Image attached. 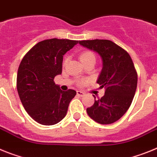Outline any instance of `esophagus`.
I'll use <instances>...</instances> for the list:
<instances>
[{
  "mask_svg": "<svg viewBox=\"0 0 157 157\" xmlns=\"http://www.w3.org/2000/svg\"><path fill=\"white\" fill-rule=\"evenodd\" d=\"M77 95L78 96H84V92H81V91H77Z\"/></svg>",
  "mask_w": 157,
  "mask_h": 157,
  "instance_id": "34e87169",
  "label": "esophagus"
}]
</instances>
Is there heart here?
<instances>
[{
  "instance_id": "1",
  "label": "heart",
  "mask_w": 157,
  "mask_h": 157,
  "mask_svg": "<svg viewBox=\"0 0 157 157\" xmlns=\"http://www.w3.org/2000/svg\"><path fill=\"white\" fill-rule=\"evenodd\" d=\"M80 61L83 62V63H84V62H88V61H89V60H92V59L95 60V54L92 52V51L86 50V51H84V52H82L81 54H80ZM66 62H67V58H65V59L64 60L63 65H65V64H66ZM87 82H88V80H84V79H80V80H78V84L79 85H84V84H86Z\"/></svg>"
}]
</instances>
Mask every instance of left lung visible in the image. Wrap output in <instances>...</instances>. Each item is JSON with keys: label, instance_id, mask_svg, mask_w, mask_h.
I'll return each instance as SVG.
<instances>
[{"label": "left lung", "instance_id": "1", "mask_svg": "<svg viewBox=\"0 0 157 157\" xmlns=\"http://www.w3.org/2000/svg\"><path fill=\"white\" fill-rule=\"evenodd\" d=\"M81 46L101 56L103 69L97 83L105 88L103 97L87 108L90 118L100 124H111L123 116L131 105L137 84V73L126 50L107 39L79 41Z\"/></svg>", "mask_w": 157, "mask_h": 157}]
</instances>
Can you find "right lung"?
<instances>
[{
  "label": "right lung",
  "instance_id": "1",
  "mask_svg": "<svg viewBox=\"0 0 157 157\" xmlns=\"http://www.w3.org/2000/svg\"><path fill=\"white\" fill-rule=\"evenodd\" d=\"M77 43L70 39H46L35 45L22 59L16 88L24 109L35 122L51 126L66 115L77 92L62 91L54 79L62 74L63 55Z\"/></svg>",
  "mask_w": 157,
  "mask_h": 157
}]
</instances>
